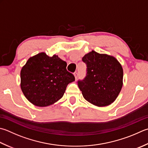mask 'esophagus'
I'll list each match as a JSON object with an SVG mask.
<instances>
[{
  "instance_id": "obj_1",
  "label": "esophagus",
  "mask_w": 148,
  "mask_h": 148,
  "mask_svg": "<svg viewBox=\"0 0 148 148\" xmlns=\"http://www.w3.org/2000/svg\"><path fill=\"white\" fill-rule=\"evenodd\" d=\"M77 75H78V74H77V72H74V77H75V80H77Z\"/></svg>"
}]
</instances>
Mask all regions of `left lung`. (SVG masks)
Segmentation results:
<instances>
[{"mask_svg":"<svg viewBox=\"0 0 148 148\" xmlns=\"http://www.w3.org/2000/svg\"><path fill=\"white\" fill-rule=\"evenodd\" d=\"M82 60L87 65L86 76L78 82L83 97L97 106L111 105L123 85L122 65L114 56L94 51L86 54Z\"/></svg>","mask_w":148,"mask_h":148,"instance_id":"obj_1","label":"left lung"}]
</instances>
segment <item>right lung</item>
Instances as JSON below:
<instances>
[{
	"instance_id": "add662e5",
	"label": "right lung",
	"mask_w": 148,
	"mask_h": 148,
	"mask_svg": "<svg viewBox=\"0 0 148 148\" xmlns=\"http://www.w3.org/2000/svg\"><path fill=\"white\" fill-rule=\"evenodd\" d=\"M66 63L56 54L40 53L30 57L20 71V88L34 106L45 107L59 101L68 84L75 80Z\"/></svg>"
}]
</instances>
